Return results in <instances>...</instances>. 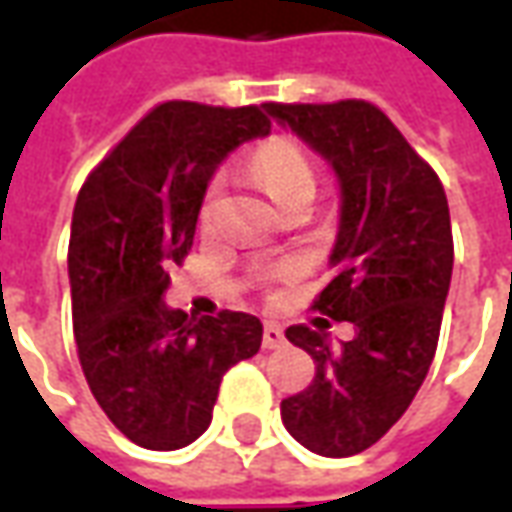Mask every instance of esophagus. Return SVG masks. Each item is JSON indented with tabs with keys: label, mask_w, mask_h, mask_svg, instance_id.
Segmentation results:
<instances>
[{
	"label": "esophagus",
	"mask_w": 512,
	"mask_h": 512,
	"mask_svg": "<svg viewBox=\"0 0 512 512\" xmlns=\"http://www.w3.org/2000/svg\"><path fill=\"white\" fill-rule=\"evenodd\" d=\"M263 345H266V348H279V345H285V332H282L279 323H266V329H263Z\"/></svg>",
	"instance_id": "esophagus-1"
}]
</instances>
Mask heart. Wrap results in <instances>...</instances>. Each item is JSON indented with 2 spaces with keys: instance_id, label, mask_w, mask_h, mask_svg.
Returning <instances> with one entry per match:
<instances>
[{
  "instance_id": "heart-1",
  "label": "heart",
  "mask_w": 512,
  "mask_h": 512,
  "mask_svg": "<svg viewBox=\"0 0 512 512\" xmlns=\"http://www.w3.org/2000/svg\"><path fill=\"white\" fill-rule=\"evenodd\" d=\"M252 169H255V178L263 183V189L271 194L274 202L296 189H315L312 164L290 139H268L266 145L257 147L255 158H252ZM219 189H222L219 180H213L211 186L205 189L200 208L202 222H208L213 216V208H216V200H219Z\"/></svg>"
}]
</instances>
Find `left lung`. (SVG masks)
<instances>
[{"label": "left lung", "mask_w": 512, "mask_h": 512, "mask_svg": "<svg viewBox=\"0 0 512 512\" xmlns=\"http://www.w3.org/2000/svg\"><path fill=\"white\" fill-rule=\"evenodd\" d=\"M266 112L337 175L334 279L312 307L356 326L340 348L304 323L285 332L315 359V378L282 400V422L307 450L348 458L406 414L428 376L452 277L447 194L428 161L367 101L266 104Z\"/></svg>", "instance_id": "left-lung-1"}]
</instances>
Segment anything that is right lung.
<instances>
[{"mask_svg":"<svg viewBox=\"0 0 512 512\" xmlns=\"http://www.w3.org/2000/svg\"><path fill=\"white\" fill-rule=\"evenodd\" d=\"M268 131L266 104H158L76 197L68 277L79 362L106 417L145 450L200 439L224 373L260 351L255 315L194 318L167 307L164 293L169 266L194 244L216 167Z\"/></svg>","mask_w":512,"mask_h":512,"instance_id":"obj_1","label":"right lung"}]
</instances>
